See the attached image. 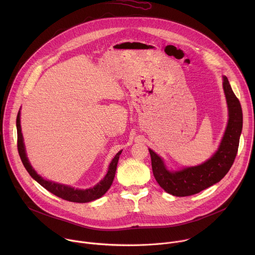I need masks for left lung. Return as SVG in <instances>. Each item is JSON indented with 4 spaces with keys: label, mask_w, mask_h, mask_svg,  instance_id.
I'll return each instance as SVG.
<instances>
[{
    "label": "left lung",
    "mask_w": 255,
    "mask_h": 255,
    "mask_svg": "<svg viewBox=\"0 0 255 255\" xmlns=\"http://www.w3.org/2000/svg\"><path fill=\"white\" fill-rule=\"evenodd\" d=\"M222 79L229 118L219 147L209 159L196 166L169 170L163 159L148 148L156 181L166 193L172 196H192L219 183L234 162L242 131V109L227 77L223 76Z\"/></svg>",
    "instance_id": "obj_1"
}]
</instances>
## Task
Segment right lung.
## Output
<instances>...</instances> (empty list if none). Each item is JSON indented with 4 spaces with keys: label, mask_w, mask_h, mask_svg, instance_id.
Listing matches in <instances>:
<instances>
[{
    "label": "right lung",
    "mask_w": 255,
    "mask_h": 255,
    "mask_svg": "<svg viewBox=\"0 0 255 255\" xmlns=\"http://www.w3.org/2000/svg\"><path fill=\"white\" fill-rule=\"evenodd\" d=\"M20 111L18 112L17 115V121H16V126H17V135H18V151L19 155L21 157V160L23 162V165L25 166L26 170L29 172L31 177H33L39 185H41L44 189H46L48 192L51 194L55 195L58 198H61L63 200L69 201V202H75V203H88L92 202L94 200H97L104 196L106 192L110 189L112 186V183L115 177L116 169H117V164L118 160L120 157V154L122 150H120L115 157L112 159L110 165H109L107 174L105 177L98 183L96 186L90 189L86 190H81V189H75L70 186L55 183L53 180L45 179L43 178L40 174L36 172V170L32 167L31 163L28 160L27 154H26V149H25V145H24V139L23 135L21 132V124H20Z\"/></svg>",
    "instance_id": "right-lung-1"
}]
</instances>
